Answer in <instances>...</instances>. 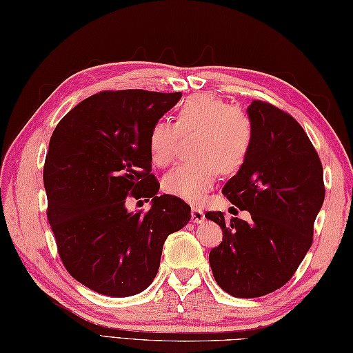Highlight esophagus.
<instances>
[{"label": "esophagus", "mask_w": 353, "mask_h": 353, "mask_svg": "<svg viewBox=\"0 0 353 353\" xmlns=\"http://www.w3.org/2000/svg\"><path fill=\"white\" fill-rule=\"evenodd\" d=\"M191 221L194 224H199L201 221H204V214L200 208H195V206L191 208Z\"/></svg>", "instance_id": "obj_1"}]
</instances>
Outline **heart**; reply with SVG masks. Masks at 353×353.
Here are the masks:
<instances>
[{
    "label": "heart",
    "mask_w": 353,
    "mask_h": 353,
    "mask_svg": "<svg viewBox=\"0 0 353 353\" xmlns=\"http://www.w3.org/2000/svg\"><path fill=\"white\" fill-rule=\"evenodd\" d=\"M195 162L183 163L162 180L163 191L185 201L196 203L214 188L219 171L233 174L247 162L252 147V126L239 108H232L219 97L195 94L176 112V125L154 121L149 132V153L159 167L176 158L180 134H195Z\"/></svg>",
    "instance_id": "1"
}]
</instances>
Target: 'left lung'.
I'll list each match as a JSON object with an SVG mask.
<instances>
[{"instance_id": "obj_1", "label": "left lung", "mask_w": 353, "mask_h": 353, "mask_svg": "<svg viewBox=\"0 0 353 353\" xmlns=\"http://www.w3.org/2000/svg\"><path fill=\"white\" fill-rule=\"evenodd\" d=\"M247 112L251 153L223 194L251 219L204 215L223 228L209 263L219 288L234 298L265 296L290 280L313 243L325 200L322 162L299 123L261 101Z\"/></svg>"}]
</instances>
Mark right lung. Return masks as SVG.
I'll list each match as a JSON object with an SVG mask.
<instances>
[{"instance_id": "obj_1", "label": "right lung", "mask_w": 353, "mask_h": 353, "mask_svg": "<svg viewBox=\"0 0 353 353\" xmlns=\"http://www.w3.org/2000/svg\"><path fill=\"white\" fill-rule=\"evenodd\" d=\"M182 93L101 92L57 125L43 167L48 219L60 259L77 281L101 294L134 296L158 274L163 242L185 227L191 208L158 195L149 132ZM128 196L152 199L142 214Z\"/></svg>"}]
</instances>
